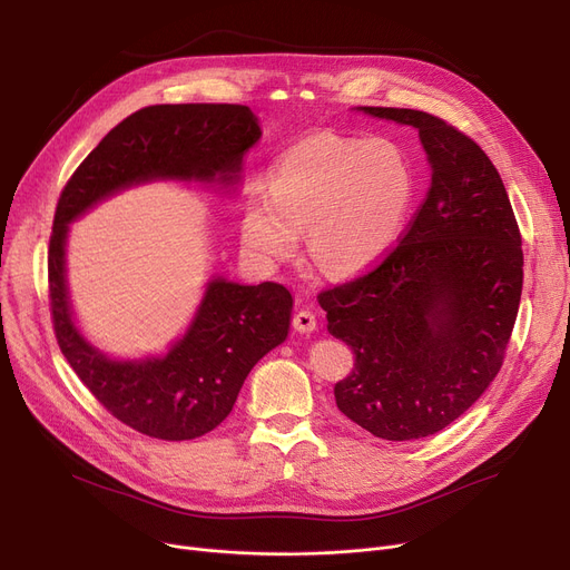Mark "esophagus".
I'll list each match as a JSON object with an SVG mask.
<instances>
[{"label": "esophagus", "mask_w": 570, "mask_h": 570, "mask_svg": "<svg viewBox=\"0 0 570 570\" xmlns=\"http://www.w3.org/2000/svg\"><path fill=\"white\" fill-rule=\"evenodd\" d=\"M293 327H295L297 333H303V335L314 333L316 331V316H314V312H309V309L295 312L293 314Z\"/></svg>", "instance_id": "esophagus-1"}]
</instances>
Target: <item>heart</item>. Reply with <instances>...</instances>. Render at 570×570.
<instances>
[{
  "instance_id": "obj_1",
  "label": "heart",
  "mask_w": 570,
  "mask_h": 570,
  "mask_svg": "<svg viewBox=\"0 0 570 570\" xmlns=\"http://www.w3.org/2000/svg\"><path fill=\"white\" fill-rule=\"evenodd\" d=\"M411 194V168L395 142L321 134L293 145L273 166L269 194H249L239 230L243 243L269 261L288 258L307 230L314 265L351 275L391 247Z\"/></svg>"
}]
</instances>
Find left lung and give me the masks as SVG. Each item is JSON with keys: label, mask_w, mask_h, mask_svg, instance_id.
<instances>
[{"label": "left lung", "mask_w": 570, "mask_h": 570, "mask_svg": "<svg viewBox=\"0 0 570 570\" xmlns=\"http://www.w3.org/2000/svg\"><path fill=\"white\" fill-rule=\"evenodd\" d=\"M421 134L432 164L415 215L370 273L318 293L355 355L337 409L385 441L441 432L499 374L522 295V235L481 145L445 119L365 106Z\"/></svg>", "instance_id": "8db88e82"}]
</instances>
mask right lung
Listing matches in <instances>:
<instances>
[{
	"label": "right lung",
	"mask_w": 570,
	"mask_h": 570,
	"mask_svg": "<svg viewBox=\"0 0 570 570\" xmlns=\"http://www.w3.org/2000/svg\"><path fill=\"white\" fill-rule=\"evenodd\" d=\"M261 138L254 112L239 104H161L122 119L73 170L59 194L48 245V301L59 348L97 402L127 428L164 441L213 432L230 413L261 357L288 335L286 286L213 279L198 314L164 357L108 361L71 321L65 284L67 224L112 191L155 177L237 179Z\"/></svg>",
	"instance_id": "obj_1"
}]
</instances>
